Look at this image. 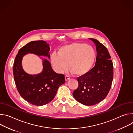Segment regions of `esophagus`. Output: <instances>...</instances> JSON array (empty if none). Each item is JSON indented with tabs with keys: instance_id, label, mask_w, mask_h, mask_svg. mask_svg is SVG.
Here are the masks:
<instances>
[{
	"instance_id": "1",
	"label": "esophagus",
	"mask_w": 133,
	"mask_h": 133,
	"mask_svg": "<svg viewBox=\"0 0 133 133\" xmlns=\"http://www.w3.org/2000/svg\"><path fill=\"white\" fill-rule=\"evenodd\" d=\"M69 79H70V77H69V76L66 75V76H65V81H68V80H69Z\"/></svg>"
}]
</instances>
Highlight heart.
Here are the masks:
<instances>
[{
	"mask_svg": "<svg viewBox=\"0 0 133 133\" xmlns=\"http://www.w3.org/2000/svg\"><path fill=\"white\" fill-rule=\"evenodd\" d=\"M97 57L95 49L84 43H75L61 47L53 53L51 61L55 71L62 73L67 69L76 76H83L93 66Z\"/></svg>",
	"mask_w": 133,
	"mask_h": 133,
	"instance_id": "1",
	"label": "heart"
}]
</instances>
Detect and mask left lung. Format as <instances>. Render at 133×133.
I'll use <instances>...</instances> for the list:
<instances>
[{
	"mask_svg": "<svg viewBox=\"0 0 133 133\" xmlns=\"http://www.w3.org/2000/svg\"><path fill=\"white\" fill-rule=\"evenodd\" d=\"M97 50L95 66L86 74L77 78L79 85L73 92L76 100L86 106L101 102L107 96L113 79V64L107 49L98 40L89 38Z\"/></svg>",
	"mask_w": 133,
	"mask_h": 133,
	"instance_id": "obj_1",
	"label": "left lung"
}]
</instances>
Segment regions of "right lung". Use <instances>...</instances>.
<instances>
[{
	"label": "right lung",
	"mask_w": 133,
	"mask_h": 133,
	"mask_svg": "<svg viewBox=\"0 0 133 133\" xmlns=\"http://www.w3.org/2000/svg\"><path fill=\"white\" fill-rule=\"evenodd\" d=\"M50 50L49 44L44 41H32L19 50L14 63V78L18 92L28 102L37 106L46 105L54 99L58 87L65 82L64 76L55 72L46 59L43 61L41 73L27 74L22 68V61L28 53L49 58Z\"/></svg>",
	"instance_id": "obj_1"
}]
</instances>
